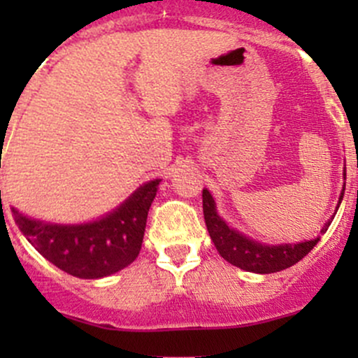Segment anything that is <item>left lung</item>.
<instances>
[{"mask_svg": "<svg viewBox=\"0 0 358 358\" xmlns=\"http://www.w3.org/2000/svg\"><path fill=\"white\" fill-rule=\"evenodd\" d=\"M343 194H345V187H343L341 196H339L338 208L343 201ZM202 211H204V222L206 227H208L209 237L215 243V248L218 249L220 256L229 263H232V265L246 270V272L273 273L289 268V266L296 265L299 259L305 258L320 241V237H315V239L305 241V243L275 244V246L258 243V241L251 239V237L244 236L239 230L227 225L225 220L216 211V202L208 189L202 190ZM333 218L327 220L320 234L329 229Z\"/></svg>", "mask_w": 358, "mask_h": 358, "instance_id": "1", "label": "left lung"}]
</instances>
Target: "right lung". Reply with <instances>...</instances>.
I'll use <instances>...</instances> for the list:
<instances>
[{
  "instance_id": "obj_1",
  "label": "right lung",
  "mask_w": 358,
  "mask_h": 358,
  "mask_svg": "<svg viewBox=\"0 0 358 358\" xmlns=\"http://www.w3.org/2000/svg\"><path fill=\"white\" fill-rule=\"evenodd\" d=\"M159 183L161 178L143 183L122 204L88 223L60 225L29 218L15 208L12 213L20 232L50 263L79 279H102L138 256Z\"/></svg>"
}]
</instances>
